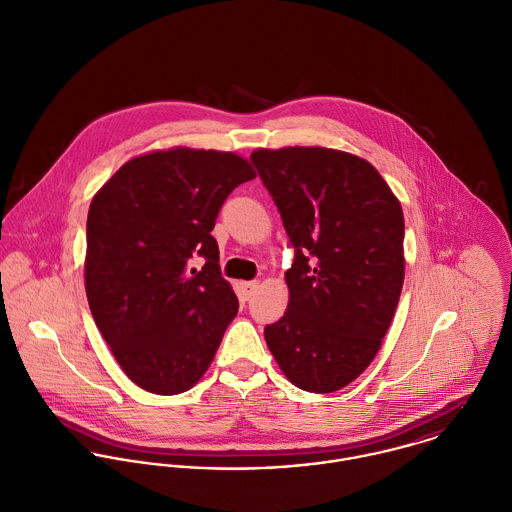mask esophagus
Here are the masks:
<instances>
[{"mask_svg": "<svg viewBox=\"0 0 512 512\" xmlns=\"http://www.w3.org/2000/svg\"><path fill=\"white\" fill-rule=\"evenodd\" d=\"M258 290V282H242L240 284V296L242 300H250Z\"/></svg>", "mask_w": 512, "mask_h": 512, "instance_id": "obj_1", "label": "esophagus"}]
</instances>
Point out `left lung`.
<instances>
[{
  "label": "left lung",
  "instance_id": "left-lung-1",
  "mask_svg": "<svg viewBox=\"0 0 512 512\" xmlns=\"http://www.w3.org/2000/svg\"><path fill=\"white\" fill-rule=\"evenodd\" d=\"M250 161L294 246L288 310L264 338L296 387L338 391L391 326L405 278L401 204L373 165L343 151L258 149Z\"/></svg>",
  "mask_w": 512,
  "mask_h": 512
}]
</instances>
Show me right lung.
I'll return each instance as SVG.
<instances>
[{
	"label": "right lung",
	"mask_w": 512,
	"mask_h": 512,
	"mask_svg": "<svg viewBox=\"0 0 512 512\" xmlns=\"http://www.w3.org/2000/svg\"><path fill=\"white\" fill-rule=\"evenodd\" d=\"M254 176L234 153L176 147L131 159L93 196L85 292L101 336L139 387L176 395L212 363L238 298L210 232L228 194Z\"/></svg>",
	"instance_id": "1"
}]
</instances>
